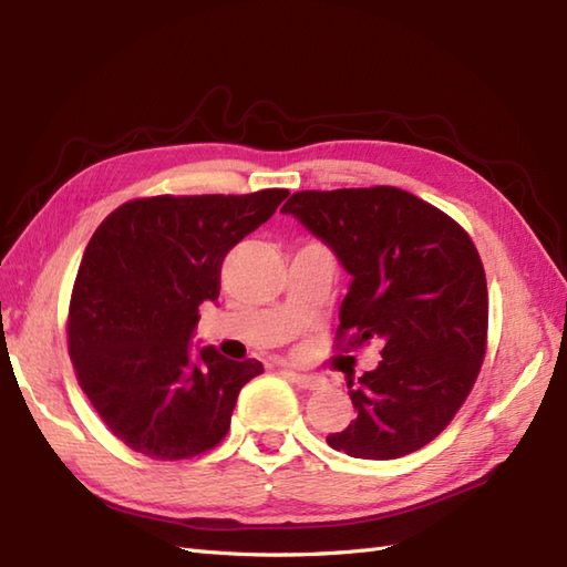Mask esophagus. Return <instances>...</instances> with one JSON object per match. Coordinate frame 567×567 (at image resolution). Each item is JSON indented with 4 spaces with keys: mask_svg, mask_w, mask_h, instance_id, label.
I'll return each mask as SVG.
<instances>
[{
    "mask_svg": "<svg viewBox=\"0 0 567 567\" xmlns=\"http://www.w3.org/2000/svg\"><path fill=\"white\" fill-rule=\"evenodd\" d=\"M285 372H287V378H290L297 384V388H302V390H319V388H323V380L317 378V375L297 372L295 368H285Z\"/></svg>",
    "mask_w": 567,
    "mask_h": 567,
    "instance_id": "obj_1",
    "label": "esophagus"
}]
</instances>
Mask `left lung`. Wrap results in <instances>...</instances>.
<instances>
[{
	"instance_id": "1",
	"label": "left lung",
	"mask_w": 567,
	"mask_h": 567,
	"mask_svg": "<svg viewBox=\"0 0 567 567\" xmlns=\"http://www.w3.org/2000/svg\"><path fill=\"white\" fill-rule=\"evenodd\" d=\"M282 212L353 277L336 348H382L375 370L348 378L358 416L327 443L365 461L424 449L467 400L487 351V280L473 238L433 204L388 185L295 192Z\"/></svg>"
}]
</instances>
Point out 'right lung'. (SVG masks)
Returning <instances> with one entry per match:
<instances>
[{
	"mask_svg": "<svg viewBox=\"0 0 567 567\" xmlns=\"http://www.w3.org/2000/svg\"><path fill=\"white\" fill-rule=\"evenodd\" d=\"M290 195L131 199L92 234L72 285L68 351L82 392L118 441L153 461L221 443L236 396L262 372L212 346L192 355L199 305L216 302L226 252Z\"/></svg>",
	"mask_w": 567,
	"mask_h": 567,
	"instance_id": "add662e5",
	"label": "right lung"
}]
</instances>
